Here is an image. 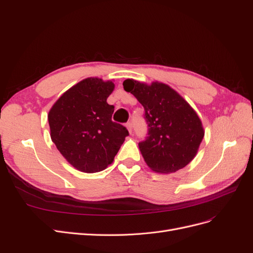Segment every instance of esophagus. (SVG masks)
Here are the masks:
<instances>
[{
	"mask_svg": "<svg viewBox=\"0 0 253 253\" xmlns=\"http://www.w3.org/2000/svg\"><path fill=\"white\" fill-rule=\"evenodd\" d=\"M126 128L128 129V132L132 134V132H133V127H132V124H131V122H126Z\"/></svg>",
	"mask_w": 253,
	"mask_h": 253,
	"instance_id": "obj_1",
	"label": "esophagus"
}]
</instances>
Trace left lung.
I'll return each mask as SVG.
<instances>
[{"mask_svg": "<svg viewBox=\"0 0 253 253\" xmlns=\"http://www.w3.org/2000/svg\"><path fill=\"white\" fill-rule=\"evenodd\" d=\"M124 88L144 109L148 137L138 143L144 162L153 171L173 173L192 160L204 138L200 117L177 91L169 85L126 79Z\"/></svg>", "mask_w": 253, "mask_h": 253, "instance_id": "1", "label": "left lung"}]
</instances>
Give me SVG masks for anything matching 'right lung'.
<instances>
[{
    "label": "right lung",
    "instance_id": "obj_1",
    "mask_svg": "<svg viewBox=\"0 0 253 253\" xmlns=\"http://www.w3.org/2000/svg\"><path fill=\"white\" fill-rule=\"evenodd\" d=\"M114 87L112 81L86 78L66 90L48 113L52 142L81 172L104 170L128 136L126 126L112 121L114 105L106 99Z\"/></svg>",
    "mask_w": 253,
    "mask_h": 253
}]
</instances>
